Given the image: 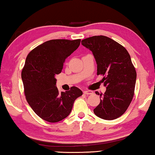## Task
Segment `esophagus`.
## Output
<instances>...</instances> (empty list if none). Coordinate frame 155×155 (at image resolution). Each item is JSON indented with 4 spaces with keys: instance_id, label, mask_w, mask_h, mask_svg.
Instances as JSON below:
<instances>
[{
    "instance_id": "34e87169",
    "label": "esophagus",
    "mask_w": 155,
    "mask_h": 155,
    "mask_svg": "<svg viewBox=\"0 0 155 155\" xmlns=\"http://www.w3.org/2000/svg\"><path fill=\"white\" fill-rule=\"evenodd\" d=\"M83 93L85 94H87V95H90V94H92L93 91L90 90H85L83 91Z\"/></svg>"
}]
</instances>
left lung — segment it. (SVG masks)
<instances>
[{"instance_id": "obj_1", "label": "left lung", "mask_w": 155, "mask_h": 155, "mask_svg": "<svg viewBox=\"0 0 155 155\" xmlns=\"http://www.w3.org/2000/svg\"><path fill=\"white\" fill-rule=\"evenodd\" d=\"M81 44L92 52L97 74L104 76L101 81L107 88L104 95H100L101 103L94 113L104 120L116 119L127 111L134 95L137 73L130 54L124 46L106 36L90 37Z\"/></svg>"}]
</instances>
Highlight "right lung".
I'll list each match as a JSON object with an SVG mask.
<instances>
[{
    "label": "right lung",
    "mask_w": 155,
    "mask_h": 155,
    "mask_svg": "<svg viewBox=\"0 0 155 155\" xmlns=\"http://www.w3.org/2000/svg\"><path fill=\"white\" fill-rule=\"evenodd\" d=\"M81 40H52L37 46L26 59L22 80L28 103L41 119L57 122L69 115L83 92L72 87L59 92L55 76L61 72L65 59L79 46Z\"/></svg>",
    "instance_id": "add662e5"
}]
</instances>
